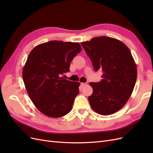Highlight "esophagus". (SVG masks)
<instances>
[{
  "label": "esophagus",
  "instance_id": "1",
  "mask_svg": "<svg viewBox=\"0 0 153 153\" xmlns=\"http://www.w3.org/2000/svg\"><path fill=\"white\" fill-rule=\"evenodd\" d=\"M86 83H81V85L82 86V87H84V86H85V85H86Z\"/></svg>",
  "mask_w": 153,
  "mask_h": 153
}]
</instances>
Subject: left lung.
Instances as JSON below:
<instances>
[{
    "label": "left lung",
    "mask_w": 153,
    "mask_h": 153,
    "mask_svg": "<svg viewBox=\"0 0 153 153\" xmlns=\"http://www.w3.org/2000/svg\"><path fill=\"white\" fill-rule=\"evenodd\" d=\"M94 70L103 71L102 80L91 82L88 97L91 108L103 115L114 114L126 103L135 87L137 70L130 50L121 41L106 36L82 42Z\"/></svg>",
    "instance_id": "left-lung-1"
}]
</instances>
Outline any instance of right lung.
I'll return each mask as SVG.
<instances>
[{"label": "right lung", "mask_w": 153, "mask_h": 153, "mask_svg": "<svg viewBox=\"0 0 153 153\" xmlns=\"http://www.w3.org/2000/svg\"><path fill=\"white\" fill-rule=\"evenodd\" d=\"M81 51L78 43L50 41L36 46L27 57L23 80L32 103L47 116L58 118L71 111L80 82L61 76L69 71L71 61Z\"/></svg>", "instance_id": "1"}]
</instances>
